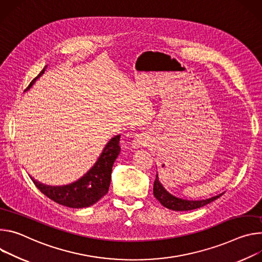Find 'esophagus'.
Returning a JSON list of instances; mask_svg holds the SVG:
<instances>
[{"mask_svg": "<svg viewBox=\"0 0 262 262\" xmlns=\"http://www.w3.org/2000/svg\"><path fill=\"white\" fill-rule=\"evenodd\" d=\"M139 144H141V143H140V142H139V141H137V143H136V146H137V147H138V146H139Z\"/></svg>", "mask_w": 262, "mask_h": 262, "instance_id": "34e87169", "label": "esophagus"}]
</instances>
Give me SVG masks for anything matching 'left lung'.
<instances>
[{"label": "left lung", "mask_w": 262, "mask_h": 262, "mask_svg": "<svg viewBox=\"0 0 262 262\" xmlns=\"http://www.w3.org/2000/svg\"><path fill=\"white\" fill-rule=\"evenodd\" d=\"M153 193H154V196L161 203L162 206L166 207L167 209H171L175 211H187V210L196 209V208L205 206L206 204H209V203H211L215 199L220 198V195H217V196H213L211 199L203 200V201H186V200L176 198V196L171 195L170 193H168L162 187L157 176H156V179L154 182Z\"/></svg>", "instance_id": "obj_1"}]
</instances>
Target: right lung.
Returning a JSON list of instances; mask_svg holds the SVG:
<instances>
[{
    "label": "right lung",
    "mask_w": 262,
    "mask_h": 262,
    "mask_svg": "<svg viewBox=\"0 0 262 262\" xmlns=\"http://www.w3.org/2000/svg\"><path fill=\"white\" fill-rule=\"evenodd\" d=\"M46 71V67L34 78L25 91H28L33 85L35 80L40 77ZM121 152L120 135L113 137L105 147L102 155L98 159L94 167L81 178L79 181L60 187H52L43 185L32 177L35 186L49 199L58 203V204L70 208L90 207L104 196L110 185L111 170L113 162Z\"/></svg>",
    "instance_id": "obj_1"
}]
</instances>
